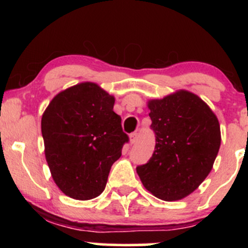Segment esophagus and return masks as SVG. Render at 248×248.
Segmentation results:
<instances>
[{
	"label": "esophagus",
	"mask_w": 248,
	"mask_h": 248,
	"mask_svg": "<svg viewBox=\"0 0 248 248\" xmlns=\"http://www.w3.org/2000/svg\"><path fill=\"white\" fill-rule=\"evenodd\" d=\"M129 139H130V143L134 144L136 141H138V139H139V133H136V132L132 133V134H130Z\"/></svg>",
	"instance_id": "esophagus-1"
}]
</instances>
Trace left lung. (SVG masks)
<instances>
[{"label":"left lung","mask_w":248,"mask_h":248,"mask_svg":"<svg viewBox=\"0 0 248 248\" xmlns=\"http://www.w3.org/2000/svg\"><path fill=\"white\" fill-rule=\"evenodd\" d=\"M155 133L153 156L136 168L148 191L162 201H178L207 177L220 147V126L211 108L189 91L148 102Z\"/></svg>","instance_id":"left-lung-1"}]
</instances>
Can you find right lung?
Segmentation results:
<instances>
[{"label": "right lung", "mask_w": 248, "mask_h": 248, "mask_svg": "<svg viewBox=\"0 0 248 248\" xmlns=\"http://www.w3.org/2000/svg\"><path fill=\"white\" fill-rule=\"evenodd\" d=\"M114 96L94 82H81L58 93L42 116L45 158L57 186L71 198L98 197L110 167L129 141Z\"/></svg>", "instance_id": "1"}]
</instances>
